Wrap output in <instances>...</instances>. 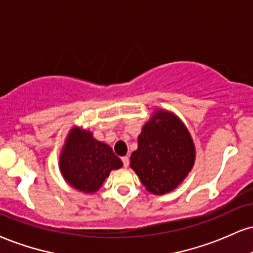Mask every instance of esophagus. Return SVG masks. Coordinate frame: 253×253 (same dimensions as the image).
<instances>
[{"label": "esophagus", "instance_id": "esophagus-1", "mask_svg": "<svg viewBox=\"0 0 253 253\" xmlns=\"http://www.w3.org/2000/svg\"><path fill=\"white\" fill-rule=\"evenodd\" d=\"M121 160H123L125 167H128V165H129V158L128 157L125 156V157L121 158Z\"/></svg>", "mask_w": 253, "mask_h": 253}]
</instances>
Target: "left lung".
I'll list each match as a JSON object with an SVG mask.
<instances>
[{"label": "left lung", "instance_id": "left-lung-1", "mask_svg": "<svg viewBox=\"0 0 253 253\" xmlns=\"http://www.w3.org/2000/svg\"><path fill=\"white\" fill-rule=\"evenodd\" d=\"M196 146L181 119L158 108L142 126L130 169L148 192L163 196L174 191L193 169Z\"/></svg>", "mask_w": 253, "mask_h": 253}]
</instances>
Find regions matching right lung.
<instances>
[{"label": "right lung", "mask_w": 253, "mask_h": 253, "mask_svg": "<svg viewBox=\"0 0 253 253\" xmlns=\"http://www.w3.org/2000/svg\"><path fill=\"white\" fill-rule=\"evenodd\" d=\"M123 167L105 142L93 136V132L74 126L69 129L60 152L59 169L69 186L82 193L93 194L102 187L113 169Z\"/></svg>", "instance_id": "right-lung-1"}]
</instances>
